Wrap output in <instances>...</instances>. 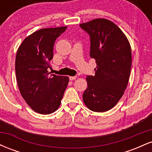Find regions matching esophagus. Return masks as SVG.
I'll use <instances>...</instances> for the list:
<instances>
[{
    "instance_id": "esophagus-1",
    "label": "esophagus",
    "mask_w": 152,
    "mask_h": 152,
    "mask_svg": "<svg viewBox=\"0 0 152 152\" xmlns=\"http://www.w3.org/2000/svg\"><path fill=\"white\" fill-rule=\"evenodd\" d=\"M76 78H77V77H76V76H69V79H70L71 81H73V80H75Z\"/></svg>"
}]
</instances>
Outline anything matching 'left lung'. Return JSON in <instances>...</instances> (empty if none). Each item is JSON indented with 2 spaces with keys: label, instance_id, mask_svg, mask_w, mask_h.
Returning a JSON list of instances; mask_svg holds the SVG:
<instances>
[{
  "label": "left lung",
  "instance_id": "left-lung-1",
  "mask_svg": "<svg viewBox=\"0 0 152 152\" xmlns=\"http://www.w3.org/2000/svg\"><path fill=\"white\" fill-rule=\"evenodd\" d=\"M90 36V57L96 67L87 76L83 100L90 110L104 112L112 109L123 96L129 79L132 50L128 39L114 23L97 18L80 24Z\"/></svg>",
  "mask_w": 152,
  "mask_h": 152
}]
</instances>
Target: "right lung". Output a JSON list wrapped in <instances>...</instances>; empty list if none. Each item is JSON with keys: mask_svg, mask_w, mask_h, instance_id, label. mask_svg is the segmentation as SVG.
<instances>
[{"mask_svg": "<svg viewBox=\"0 0 152 152\" xmlns=\"http://www.w3.org/2000/svg\"><path fill=\"white\" fill-rule=\"evenodd\" d=\"M66 26L40 29L24 39L15 57V74L22 97L36 112L50 114L58 109L69 83L68 76L48 73L56 38Z\"/></svg>", "mask_w": 152, "mask_h": 152, "instance_id": "obj_1", "label": "right lung"}]
</instances>
